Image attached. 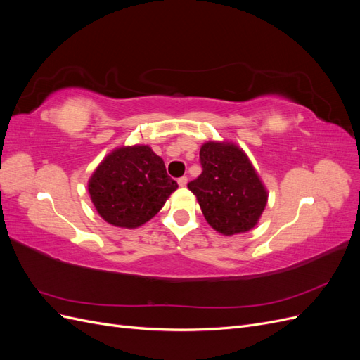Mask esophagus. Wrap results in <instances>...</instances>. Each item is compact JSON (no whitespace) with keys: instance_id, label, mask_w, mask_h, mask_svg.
I'll return each mask as SVG.
<instances>
[{"instance_id":"esophagus-1","label":"esophagus","mask_w":360,"mask_h":360,"mask_svg":"<svg viewBox=\"0 0 360 360\" xmlns=\"http://www.w3.org/2000/svg\"><path fill=\"white\" fill-rule=\"evenodd\" d=\"M177 181H179V184H180L181 188H184V186H186V184H188V177L183 176V177H180Z\"/></svg>"}]
</instances>
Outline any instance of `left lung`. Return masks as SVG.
Instances as JSON below:
<instances>
[{
  "label": "left lung",
  "instance_id": "obj_1",
  "mask_svg": "<svg viewBox=\"0 0 360 360\" xmlns=\"http://www.w3.org/2000/svg\"><path fill=\"white\" fill-rule=\"evenodd\" d=\"M202 172L188 183L205 221L224 236L254 228L267 204V191L242 148L230 143L202 144Z\"/></svg>",
  "mask_w": 360,
  "mask_h": 360
}]
</instances>
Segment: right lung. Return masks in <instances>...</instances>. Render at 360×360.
Segmentation results:
<instances>
[{
  "instance_id": "1",
  "label": "right lung",
  "mask_w": 360,
  "mask_h": 360,
  "mask_svg": "<svg viewBox=\"0 0 360 360\" xmlns=\"http://www.w3.org/2000/svg\"><path fill=\"white\" fill-rule=\"evenodd\" d=\"M177 188L162 158L148 146L114 150L89 181L97 213L108 224L122 228H136L150 221Z\"/></svg>"
}]
</instances>
